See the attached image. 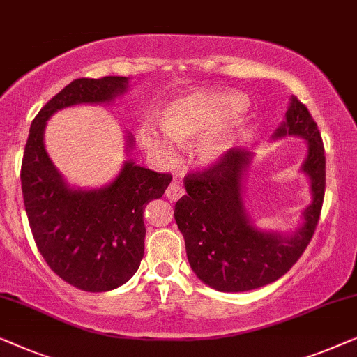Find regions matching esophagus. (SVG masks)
Returning <instances> with one entry per match:
<instances>
[{
  "instance_id": "1",
  "label": "esophagus",
  "mask_w": 357,
  "mask_h": 357,
  "mask_svg": "<svg viewBox=\"0 0 357 357\" xmlns=\"http://www.w3.org/2000/svg\"><path fill=\"white\" fill-rule=\"evenodd\" d=\"M184 195V189L181 188V184L176 183V181H173L172 184L168 185L167 189V197L168 200H172V202H176V200H179L181 197Z\"/></svg>"
}]
</instances>
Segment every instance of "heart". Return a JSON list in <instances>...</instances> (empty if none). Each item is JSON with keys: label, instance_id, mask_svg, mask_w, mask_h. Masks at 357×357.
I'll return each mask as SVG.
<instances>
[{"label": "heart", "instance_id": "1", "mask_svg": "<svg viewBox=\"0 0 357 357\" xmlns=\"http://www.w3.org/2000/svg\"><path fill=\"white\" fill-rule=\"evenodd\" d=\"M245 107L244 95L229 90H215V92H194L176 98L165 108L162 123L167 132L176 142H189L199 135L223 126ZM140 142L150 153L162 158L174 157V145L165 135H160L150 126H145L139 132ZM229 130H220L205 137L197 147V157L204 165L218 162L229 149Z\"/></svg>", "mask_w": 357, "mask_h": 357}]
</instances>
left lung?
Returning <instances> with one entry per match:
<instances>
[{
	"label": "left lung",
	"mask_w": 357,
	"mask_h": 357,
	"mask_svg": "<svg viewBox=\"0 0 357 357\" xmlns=\"http://www.w3.org/2000/svg\"><path fill=\"white\" fill-rule=\"evenodd\" d=\"M303 137L307 155L301 172L310 181L312 200L303 225L293 233L260 229L244 207V179L252 153L231 149L212 168L185 181V195L174 205L190 268L200 281L222 293H241L273 283L307 248L317 227L325 194V155L309 109L291 95L284 121L272 139Z\"/></svg>",
	"instance_id": "left-lung-1"
}]
</instances>
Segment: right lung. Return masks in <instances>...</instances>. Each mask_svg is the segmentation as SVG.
I'll return each instance as SVG.
<instances>
[{
  "mask_svg": "<svg viewBox=\"0 0 357 357\" xmlns=\"http://www.w3.org/2000/svg\"><path fill=\"white\" fill-rule=\"evenodd\" d=\"M128 89L129 79L121 76L73 80L40 109L24 150L22 195L35 244L59 278L90 293L112 291L137 272L144 257L145 205L162 197L172 174L126 160L103 188H74L48 157L45 128L59 109L112 103ZM132 145L128 134V153Z\"/></svg>",
  "mask_w": 357,
  "mask_h": 357,
  "instance_id": "obj_1",
  "label": "right lung"
}]
</instances>
